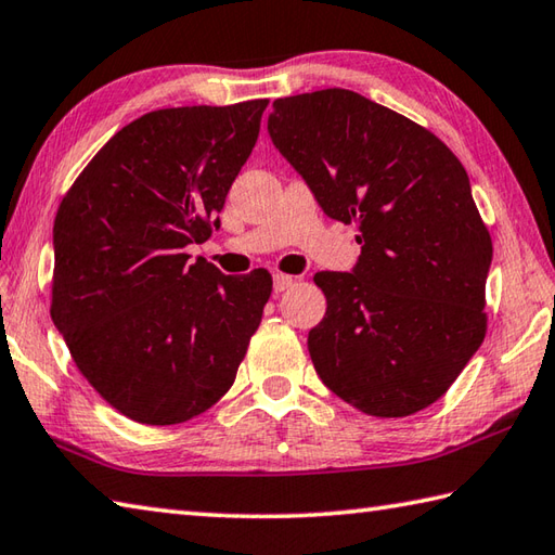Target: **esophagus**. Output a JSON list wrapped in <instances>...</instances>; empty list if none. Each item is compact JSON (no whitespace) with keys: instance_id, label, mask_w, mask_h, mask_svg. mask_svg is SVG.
Here are the masks:
<instances>
[{"instance_id":"34e87169","label":"esophagus","mask_w":555,"mask_h":555,"mask_svg":"<svg viewBox=\"0 0 555 555\" xmlns=\"http://www.w3.org/2000/svg\"><path fill=\"white\" fill-rule=\"evenodd\" d=\"M293 286V276L286 274H274V293H281Z\"/></svg>"}]
</instances>
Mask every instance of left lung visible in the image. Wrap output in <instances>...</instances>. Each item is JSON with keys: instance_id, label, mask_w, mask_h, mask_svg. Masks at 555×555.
<instances>
[{"instance_id": "8db88e82", "label": "left lung", "mask_w": 555, "mask_h": 555, "mask_svg": "<svg viewBox=\"0 0 555 555\" xmlns=\"http://www.w3.org/2000/svg\"><path fill=\"white\" fill-rule=\"evenodd\" d=\"M267 129L322 211L358 228L353 269L314 274L327 298L308 334L314 371L363 414L430 406L486 336L493 245L460 158L346 89L279 98Z\"/></svg>"}]
</instances>
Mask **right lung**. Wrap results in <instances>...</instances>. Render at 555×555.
<instances>
[{"instance_id":"add662e5","label":"right lung","mask_w":555,"mask_h":555,"mask_svg":"<svg viewBox=\"0 0 555 555\" xmlns=\"http://www.w3.org/2000/svg\"><path fill=\"white\" fill-rule=\"evenodd\" d=\"M269 101L166 107L98 151L52 228V322L119 414L172 426L231 389L271 296L255 269L225 276L184 247L219 228Z\"/></svg>"}]
</instances>
